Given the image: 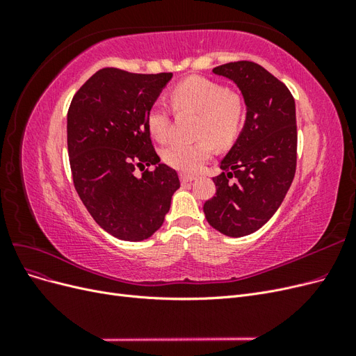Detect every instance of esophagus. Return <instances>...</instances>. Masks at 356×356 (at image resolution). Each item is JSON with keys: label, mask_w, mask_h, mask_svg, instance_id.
I'll return each mask as SVG.
<instances>
[{"label": "esophagus", "mask_w": 356, "mask_h": 356, "mask_svg": "<svg viewBox=\"0 0 356 356\" xmlns=\"http://www.w3.org/2000/svg\"><path fill=\"white\" fill-rule=\"evenodd\" d=\"M179 178H181V182H182V184H188V182H191V181H195V179H196V177H195V175H190V174H181V175H179Z\"/></svg>", "instance_id": "1"}]
</instances>
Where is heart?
<instances>
[{
	"label": "heart",
	"mask_w": 356,
	"mask_h": 356,
	"mask_svg": "<svg viewBox=\"0 0 356 356\" xmlns=\"http://www.w3.org/2000/svg\"><path fill=\"white\" fill-rule=\"evenodd\" d=\"M170 99L178 111L200 114L197 143H174L165 148L163 160L172 168L195 172L213 153V138L218 145H227L238 136L243 105L236 93L225 90L221 84L203 77H188L170 92ZM149 134L157 141H166L170 127V113L165 104H154L147 114Z\"/></svg>",
	"instance_id": "obj_1"
}]
</instances>
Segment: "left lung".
<instances>
[{"label":"left lung","instance_id":"obj_1","mask_svg":"<svg viewBox=\"0 0 356 356\" xmlns=\"http://www.w3.org/2000/svg\"><path fill=\"white\" fill-rule=\"evenodd\" d=\"M212 72L238 86L246 118L242 132L221 160L224 172L212 178L217 193L204 202L203 212L215 230L242 238L273 217L294 179L296 102L286 86L258 63L230 62Z\"/></svg>","mask_w":356,"mask_h":356}]
</instances>
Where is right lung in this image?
<instances>
[{
    "instance_id": "add662e5",
    "label": "right lung",
    "mask_w": 356,
    "mask_h": 356,
    "mask_svg": "<svg viewBox=\"0 0 356 356\" xmlns=\"http://www.w3.org/2000/svg\"><path fill=\"white\" fill-rule=\"evenodd\" d=\"M172 72H95L74 95L67 117L74 187L106 233L129 242L153 236L179 188L175 169L160 163L147 114ZM154 165L136 177L134 168Z\"/></svg>"
}]
</instances>
